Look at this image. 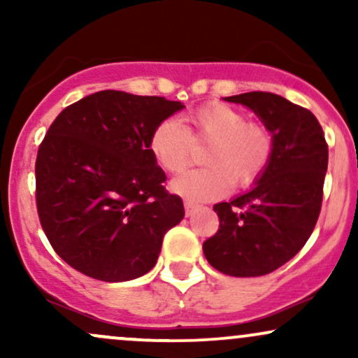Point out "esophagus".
<instances>
[{"label":"esophagus","mask_w":358,"mask_h":358,"mask_svg":"<svg viewBox=\"0 0 358 358\" xmlns=\"http://www.w3.org/2000/svg\"><path fill=\"white\" fill-rule=\"evenodd\" d=\"M195 208H196L195 203H192V202H188V200H185V213H187V217H190L192 213L195 212Z\"/></svg>","instance_id":"1"}]
</instances>
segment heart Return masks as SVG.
Masks as SVG:
<instances>
[{"label": "heart", "instance_id": "obj_1", "mask_svg": "<svg viewBox=\"0 0 358 358\" xmlns=\"http://www.w3.org/2000/svg\"><path fill=\"white\" fill-rule=\"evenodd\" d=\"M192 133L176 119H163L150 136L155 162L168 173H178L190 163L196 143H210L205 153L207 168L185 171L170 188L192 202L219 199L232 183L250 187L268 170L274 153V136L262 122L248 121L239 109L207 104L190 113Z\"/></svg>", "mask_w": 358, "mask_h": 358}]
</instances>
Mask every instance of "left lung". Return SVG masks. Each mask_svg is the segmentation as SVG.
<instances>
[{
	"mask_svg": "<svg viewBox=\"0 0 358 358\" xmlns=\"http://www.w3.org/2000/svg\"><path fill=\"white\" fill-rule=\"evenodd\" d=\"M225 101L257 114L273 133L274 153L249 192L213 205L220 225L203 242V254L229 276H264L296 256L313 232L322 210L328 145L315 114L278 94L257 90Z\"/></svg>",
	"mask_w": 358,
	"mask_h": 358,
	"instance_id": "8db88e82",
	"label": "left lung"
}]
</instances>
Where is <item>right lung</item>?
<instances>
[{
    "instance_id": "obj_1",
    "label": "right lung",
    "mask_w": 358,
    "mask_h": 358,
    "mask_svg": "<svg viewBox=\"0 0 358 358\" xmlns=\"http://www.w3.org/2000/svg\"><path fill=\"white\" fill-rule=\"evenodd\" d=\"M185 106L101 90L65 108L35 163L36 210L53 250L85 276L136 279L155 268L165 234L183 219L150 151L151 131Z\"/></svg>"
}]
</instances>
